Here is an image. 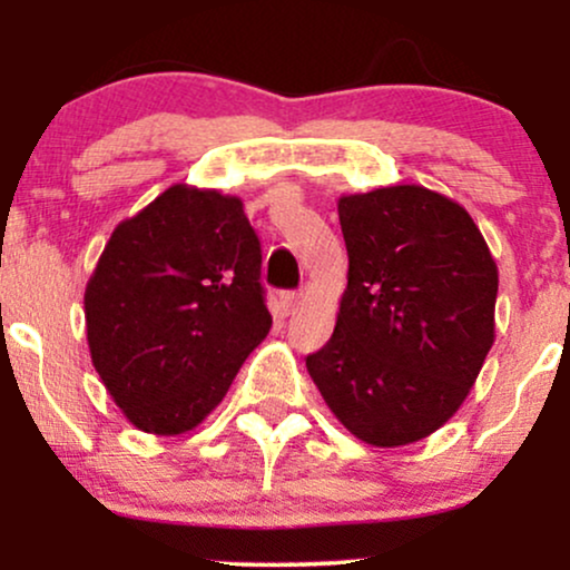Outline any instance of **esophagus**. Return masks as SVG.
<instances>
[{"label":"esophagus","instance_id":"esophagus-1","mask_svg":"<svg viewBox=\"0 0 570 570\" xmlns=\"http://www.w3.org/2000/svg\"><path fill=\"white\" fill-rule=\"evenodd\" d=\"M299 303H303V294H299V292H284V294H281V305H284L286 313L297 311Z\"/></svg>","mask_w":570,"mask_h":570}]
</instances>
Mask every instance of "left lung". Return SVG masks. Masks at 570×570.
Returning <instances> with one entry per match:
<instances>
[{"label":"left lung","mask_w":570,"mask_h":570,"mask_svg":"<svg viewBox=\"0 0 570 570\" xmlns=\"http://www.w3.org/2000/svg\"><path fill=\"white\" fill-rule=\"evenodd\" d=\"M348 286L305 358L356 440L402 448L442 429L495 340L499 267L466 208L421 185L340 195Z\"/></svg>","instance_id":"obj_1"}]
</instances>
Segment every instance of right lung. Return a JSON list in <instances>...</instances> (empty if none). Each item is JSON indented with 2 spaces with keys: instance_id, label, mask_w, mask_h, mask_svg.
Listing matches in <instances>:
<instances>
[{
  "instance_id": "right-lung-1",
  "label": "right lung",
  "mask_w": 570,
  "mask_h": 570,
  "mask_svg": "<svg viewBox=\"0 0 570 570\" xmlns=\"http://www.w3.org/2000/svg\"><path fill=\"white\" fill-rule=\"evenodd\" d=\"M244 200L171 185L122 219L85 286L90 362L139 431H193L271 332Z\"/></svg>"
}]
</instances>
